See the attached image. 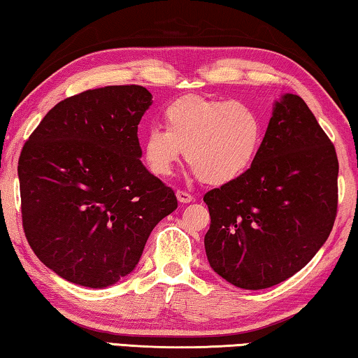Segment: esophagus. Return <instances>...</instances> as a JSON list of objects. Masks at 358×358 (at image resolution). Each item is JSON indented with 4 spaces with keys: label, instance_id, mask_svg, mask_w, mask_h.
<instances>
[{
    "label": "esophagus",
    "instance_id": "1",
    "mask_svg": "<svg viewBox=\"0 0 358 358\" xmlns=\"http://www.w3.org/2000/svg\"><path fill=\"white\" fill-rule=\"evenodd\" d=\"M176 196H178L180 203H190V201H194V195H190L189 192L185 190H178L176 192Z\"/></svg>",
    "mask_w": 358,
    "mask_h": 358
}]
</instances>
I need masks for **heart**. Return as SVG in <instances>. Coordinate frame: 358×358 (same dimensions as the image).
<instances>
[{
    "instance_id": "heart-1",
    "label": "heart",
    "mask_w": 358,
    "mask_h": 358,
    "mask_svg": "<svg viewBox=\"0 0 358 358\" xmlns=\"http://www.w3.org/2000/svg\"><path fill=\"white\" fill-rule=\"evenodd\" d=\"M164 128L143 138V159L158 178H168L184 150L205 184L226 185L255 164L265 141V121L245 101L184 96L164 110Z\"/></svg>"
}]
</instances>
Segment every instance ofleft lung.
I'll return each mask as SVG.
<instances>
[{"label": "left lung", "instance_id": "left-lung-1", "mask_svg": "<svg viewBox=\"0 0 358 358\" xmlns=\"http://www.w3.org/2000/svg\"><path fill=\"white\" fill-rule=\"evenodd\" d=\"M338 173L334 145L307 103L282 95L250 171L203 196L211 217L205 252L213 271L248 291L300 271L333 229Z\"/></svg>", "mask_w": 358, "mask_h": 358}]
</instances>
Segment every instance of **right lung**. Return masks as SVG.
I'll use <instances>...</instances> for the list:
<instances>
[{
	"label": "right lung",
	"instance_id": "add662e5",
	"mask_svg": "<svg viewBox=\"0 0 358 358\" xmlns=\"http://www.w3.org/2000/svg\"><path fill=\"white\" fill-rule=\"evenodd\" d=\"M141 85L69 96L46 113L19 158L25 237L66 281L101 289L134 271L150 232L178 208L141 162L137 129L152 105Z\"/></svg>",
	"mask_w": 358,
	"mask_h": 358
}]
</instances>
